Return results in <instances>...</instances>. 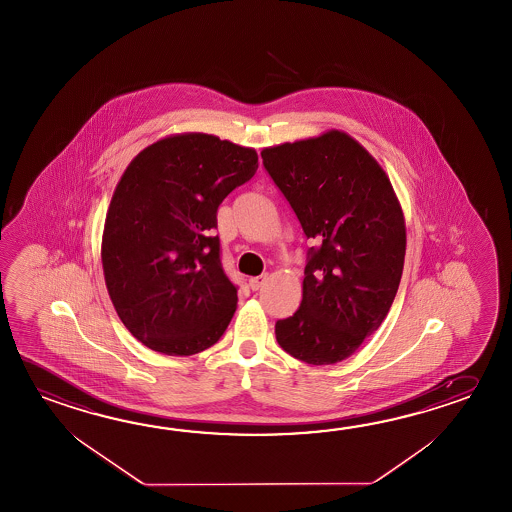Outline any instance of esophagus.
<instances>
[{
    "label": "esophagus",
    "instance_id": "1",
    "mask_svg": "<svg viewBox=\"0 0 512 512\" xmlns=\"http://www.w3.org/2000/svg\"><path fill=\"white\" fill-rule=\"evenodd\" d=\"M264 282H266V275H259V277H251L248 286H250L251 292H257Z\"/></svg>",
    "mask_w": 512,
    "mask_h": 512
}]
</instances>
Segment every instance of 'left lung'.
Listing matches in <instances>:
<instances>
[{
  "label": "left lung",
  "instance_id": "obj_1",
  "mask_svg": "<svg viewBox=\"0 0 512 512\" xmlns=\"http://www.w3.org/2000/svg\"><path fill=\"white\" fill-rule=\"evenodd\" d=\"M261 157L306 239L317 242L306 253L301 306L275 323L277 343L308 365H334L394 303L407 248L403 213L385 171L341 131Z\"/></svg>",
  "mask_w": 512,
  "mask_h": 512
}]
</instances>
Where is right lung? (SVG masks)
Returning a JSON list of instances; mask_svg holds the SVG:
<instances>
[{
    "instance_id": "add662e5",
    "label": "right lung",
    "mask_w": 512,
    "mask_h": 512,
    "mask_svg": "<svg viewBox=\"0 0 512 512\" xmlns=\"http://www.w3.org/2000/svg\"><path fill=\"white\" fill-rule=\"evenodd\" d=\"M259 158L217 136H169L136 155L105 217V284L127 330L166 355L219 341L237 308L220 261L217 209Z\"/></svg>"
}]
</instances>
